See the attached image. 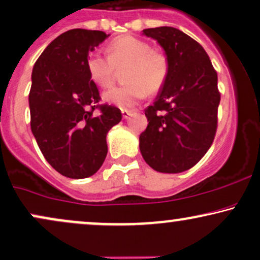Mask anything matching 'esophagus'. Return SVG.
I'll return each mask as SVG.
<instances>
[{"label":"esophagus","mask_w":260,"mask_h":260,"mask_svg":"<svg viewBox=\"0 0 260 260\" xmlns=\"http://www.w3.org/2000/svg\"><path fill=\"white\" fill-rule=\"evenodd\" d=\"M121 114H122L123 119L126 120V119H128V117L131 116V115H132V111H129V110H122V111H121Z\"/></svg>","instance_id":"esophagus-1"}]
</instances>
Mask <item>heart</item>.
Listing matches in <instances>:
<instances>
[{
  "label": "heart",
  "mask_w": 260,
  "mask_h": 260,
  "mask_svg": "<svg viewBox=\"0 0 260 260\" xmlns=\"http://www.w3.org/2000/svg\"><path fill=\"white\" fill-rule=\"evenodd\" d=\"M109 56L100 51L88 55L86 66L92 80L102 87L113 83L115 67L129 64L126 72V85L104 91L103 100L111 106L132 109L146 97L147 91L156 93L168 75V61L159 52L152 50L145 41L133 36L114 39L108 47Z\"/></svg>",
  "instance_id": "heart-1"
}]
</instances>
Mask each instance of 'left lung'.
I'll use <instances>...</instances> for the list:
<instances>
[{
	"instance_id": "left-lung-1",
	"label": "left lung",
	"mask_w": 260,
	"mask_h": 260,
	"mask_svg": "<svg viewBox=\"0 0 260 260\" xmlns=\"http://www.w3.org/2000/svg\"><path fill=\"white\" fill-rule=\"evenodd\" d=\"M166 51L168 75L139 137L143 158L159 173H181L208 152L217 129L221 101L217 73L198 42L169 26L146 28Z\"/></svg>"
}]
</instances>
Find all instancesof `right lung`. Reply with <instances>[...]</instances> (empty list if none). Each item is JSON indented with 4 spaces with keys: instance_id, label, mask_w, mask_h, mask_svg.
<instances>
[{
    "instance_id": "1",
    "label": "right lung",
    "mask_w": 260,
    "mask_h": 260,
    "mask_svg": "<svg viewBox=\"0 0 260 260\" xmlns=\"http://www.w3.org/2000/svg\"><path fill=\"white\" fill-rule=\"evenodd\" d=\"M108 36L70 29L45 48L32 71V133L48 163L71 179L97 173L108 153L107 134L122 119L119 108L98 104L100 92L87 72L88 52Z\"/></svg>"
}]
</instances>
